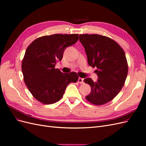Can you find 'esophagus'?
I'll return each instance as SVG.
<instances>
[{
  "instance_id": "1",
  "label": "esophagus",
  "mask_w": 146,
  "mask_h": 146,
  "mask_svg": "<svg viewBox=\"0 0 146 146\" xmlns=\"http://www.w3.org/2000/svg\"><path fill=\"white\" fill-rule=\"evenodd\" d=\"M83 80H84V79L82 78H80V77H79L78 79V82L79 83H83Z\"/></svg>"
}]
</instances>
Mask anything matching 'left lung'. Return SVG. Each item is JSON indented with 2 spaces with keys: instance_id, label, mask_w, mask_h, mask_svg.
Masks as SVG:
<instances>
[{
  "instance_id": "obj_1",
  "label": "left lung",
  "mask_w": 146,
  "mask_h": 146,
  "mask_svg": "<svg viewBox=\"0 0 146 146\" xmlns=\"http://www.w3.org/2000/svg\"><path fill=\"white\" fill-rule=\"evenodd\" d=\"M79 40L85 48L88 63L92 68L98 80L84 79L91 91L85 98L92 104L100 105L108 103L118 94L124 85L128 74L125 52L118 44L102 35L83 34Z\"/></svg>"
}]
</instances>
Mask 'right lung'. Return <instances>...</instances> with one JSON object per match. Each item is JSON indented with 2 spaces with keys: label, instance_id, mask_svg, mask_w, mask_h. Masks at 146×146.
<instances>
[{
  "label": "right lung",
  "instance_id": "obj_1",
  "mask_svg": "<svg viewBox=\"0 0 146 146\" xmlns=\"http://www.w3.org/2000/svg\"><path fill=\"white\" fill-rule=\"evenodd\" d=\"M78 34H55L38 38L26 49L22 62L24 80L34 98L44 104L60 100L70 83L78 79L76 72L66 74L55 69L66 47L74 44Z\"/></svg>",
  "mask_w": 146,
  "mask_h": 146
}]
</instances>
